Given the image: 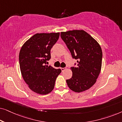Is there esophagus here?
Segmentation results:
<instances>
[{
    "label": "esophagus",
    "instance_id": "esophagus-1",
    "mask_svg": "<svg viewBox=\"0 0 122 122\" xmlns=\"http://www.w3.org/2000/svg\"><path fill=\"white\" fill-rule=\"evenodd\" d=\"M61 71H64L66 69V68H61Z\"/></svg>",
    "mask_w": 122,
    "mask_h": 122
}]
</instances>
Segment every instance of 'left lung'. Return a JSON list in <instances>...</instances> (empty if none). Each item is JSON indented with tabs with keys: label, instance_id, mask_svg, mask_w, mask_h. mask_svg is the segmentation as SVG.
Segmentation results:
<instances>
[{
	"label": "left lung",
	"instance_id": "1",
	"mask_svg": "<svg viewBox=\"0 0 122 122\" xmlns=\"http://www.w3.org/2000/svg\"><path fill=\"white\" fill-rule=\"evenodd\" d=\"M61 39L77 61L76 67H71L72 76L66 80L68 87L80 93L91 88L101 72L102 51L101 46L92 36L83 30L61 32Z\"/></svg>",
	"mask_w": 122,
	"mask_h": 122
}]
</instances>
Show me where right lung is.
<instances>
[{
  "label": "right lung",
  "mask_w": 122,
  "mask_h": 122,
  "mask_svg": "<svg viewBox=\"0 0 122 122\" xmlns=\"http://www.w3.org/2000/svg\"><path fill=\"white\" fill-rule=\"evenodd\" d=\"M59 33H36L26 41L19 52L21 76L31 91L46 95L54 88L61 69L46 65L51 59V50L59 39Z\"/></svg>",
  "instance_id": "obj_1"
}]
</instances>
